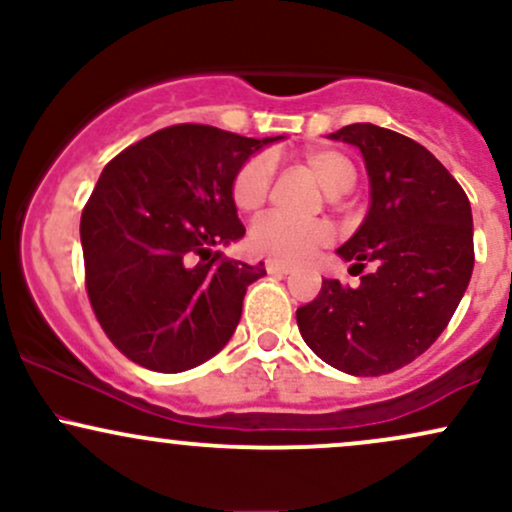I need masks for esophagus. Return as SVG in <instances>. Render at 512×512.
Returning a JSON list of instances; mask_svg holds the SVG:
<instances>
[{"instance_id": "1", "label": "esophagus", "mask_w": 512, "mask_h": 512, "mask_svg": "<svg viewBox=\"0 0 512 512\" xmlns=\"http://www.w3.org/2000/svg\"><path fill=\"white\" fill-rule=\"evenodd\" d=\"M267 272L274 274V276H286V274H291V267H286V264H281V262L269 260L267 262Z\"/></svg>"}]
</instances>
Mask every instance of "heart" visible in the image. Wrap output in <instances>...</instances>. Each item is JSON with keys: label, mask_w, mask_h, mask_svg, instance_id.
<instances>
[{"label": "heart", "mask_w": 512, "mask_h": 512, "mask_svg": "<svg viewBox=\"0 0 512 512\" xmlns=\"http://www.w3.org/2000/svg\"><path fill=\"white\" fill-rule=\"evenodd\" d=\"M305 166L315 175L327 197H342L354 187L356 166L349 156L332 149H310L305 154ZM274 178L272 156H252L236 173L233 199L238 209L257 211L267 202ZM332 240V228L325 221H296L286 216L269 214L252 226L250 245L260 255L281 264H298L308 260L315 250Z\"/></svg>", "instance_id": "1"}]
</instances>
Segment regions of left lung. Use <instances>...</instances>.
Wrapping results in <instances>:
<instances>
[{
    "label": "left lung",
    "instance_id": "8db88e82",
    "mask_svg": "<svg viewBox=\"0 0 512 512\" xmlns=\"http://www.w3.org/2000/svg\"><path fill=\"white\" fill-rule=\"evenodd\" d=\"M366 163L370 204L337 255L370 272L356 289L322 279L296 310L305 344L349 375L407 366L440 337L474 269L472 207L426 146L392 129L356 122L330 134Z\"/></svg>",
    "mask_w": 512,
    "mask_h": 512
}]
</instances>
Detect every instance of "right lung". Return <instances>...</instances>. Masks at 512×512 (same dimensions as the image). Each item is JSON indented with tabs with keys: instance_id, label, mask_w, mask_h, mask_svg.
Masks as SVG:
<instances>
[{
	"instance_id": "1",
	"label": "right lung",
	"mask_w": 512,
	"mask_h": 512,
	"mask_svg": "<svg viewBox=\"0 0 512 512\" xmlns=\"http://www.w3.org/2000/svg\"><path fill=\"white\" fill-rule=\"evenodd\" d=\"M281 139L175 125L103 168L81 214L86 289L110 342L134 363L182 373L233 337L245 291L267 272L214 248L245 236L236 173Z\"/></svg>"
}]
</instances>
